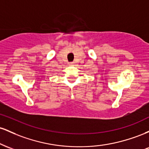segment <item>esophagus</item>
<instances>
[{
  "mask_svg": "<svg viewBox=\"0 0 149 149\" xmlns=\"http://www.w3.org/2000/svg\"><path fill=\"white\" fill-rule=\"evenodd\" d=\"M69 66H73V62H69Z\"/></svg>",
  "mask_w": 149,
  "mask_h": 149,
  "instance_id": "34e87169",
  "label": "esophagus"
}]
</instances>
